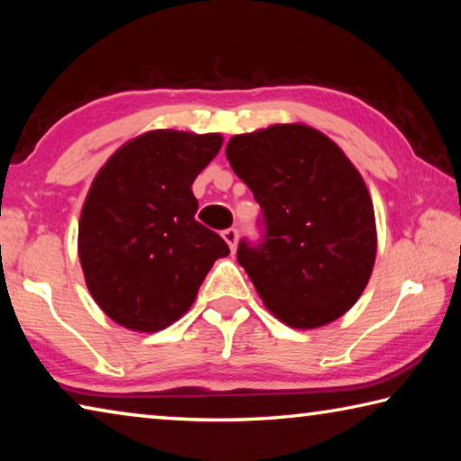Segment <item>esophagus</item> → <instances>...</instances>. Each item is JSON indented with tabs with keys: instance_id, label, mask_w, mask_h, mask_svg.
I'll use <instances>...</instances> for the list:
<instances>
[{
	"instance_id": "obj_1",
	"label": "esophagus",
	"mask_w": 461,
	"mask_h": 461,
	"mask_svg": "<svg viewBox=\"0 0 461 461\" xmlns=\"http://www.w3.org/2000/svg\"><path fill=\"white\" fill-rule=\"evenodd\" d=\"M223 240L228 241V246H230V249L231 252H236V246H238V230L236 228H228V230H223Z\"/></svg>"
}]
</instances>
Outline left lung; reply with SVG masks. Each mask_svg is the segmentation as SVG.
I'll use <instances>...</instances> for the list:
<instances>
[{"label":"left lung","instance_id":"left-lung-1","mask_svg":"<svg viewBox=\"0 0 461 461\" xmlns=\"http://www.w3.org/2000/svg\"><path fill=\"white\" fill-rule=\"evenodd\" d=\"M230 165L258 201L262 240L238 262L272 315L296 330L335 321L360 299L376 258L364 178L315 128L278 123L233 136Z\"/></svg>","mask_w":461,"mask_h":461}]
</instances>
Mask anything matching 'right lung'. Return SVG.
Listing matches in <instances>:
<instances>
[{"instance_id":"obj_1","label":"right lung","mask_w":461,"mask_h":461,"mask_svg":"<svg viewBox=\"0 0 461 461\" xmlns=\"http://www.w3.org/2000/svg\"><path fill=\"white\" fill-rule=\"evenodd\" d=\"M221 142L220 134L146 131L97 173L81 212L79 258L91 296L115 323L165 330L230 254L220 233L194 220L191 189Z\"/></svg>"}]
</instances>
